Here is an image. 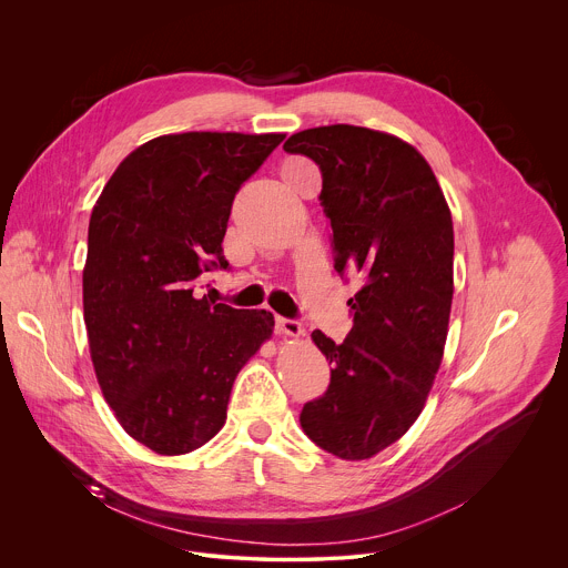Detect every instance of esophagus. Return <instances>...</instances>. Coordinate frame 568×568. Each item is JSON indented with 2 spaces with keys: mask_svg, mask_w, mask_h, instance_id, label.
<instances>
[{
  "mask_svg": "<svg viewBox=\"0 0 568 568\" xmlns=\"http://www.w3.org/2000/svg\"><path fill=\"white\" fill-rule=\"evenodd\" d=\"M276 333L285 335V337H298V335H303V326H301V321H296V318L276 316Z\"/></svg>",
  "mask_w": 568,
  "mask_h": 568,
  "instance_id": "1",
  "label": "esophagus"
}]
</instances>
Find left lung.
<instances>
[{
    "instance_id": "1",
    "label": "left lung",
    "mask_w": 568,
    "mask_h": 568,
    "mask_svg": "<svg viewBox=\"0 0 568 568\" xmlns=\"http://www.w3.org/2000/svg\"><path fill=\"white\" fill-rule=\"evenodd\" d=\"M283 150L318 166L335 270L362 276L348 337L335 344L312 333L333 368L328 390L303 404L301 427L328 454L364 460L407 434L440 366L454 294L452 213L425 156L393 134L323 125L292 134Z\"/></svg>"
}]
</instances>
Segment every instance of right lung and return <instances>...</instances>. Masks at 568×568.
<instances>
[{"label":"right lung","instance_id":"obj_1","mask_svg":"<svg viewBox=\"0 0 568 568\" xmlns=\"http://www.w3.org/2000/svg\"><path fill=\"white\" fill-rule=\"evenodd\" d=\"M285 134L184 132L130 152L88 233L83 307L90 353L121 427L156 454H189L226 420L240 368L272 337L267 310L197 298L229 270L233 197Z\"/></svg>","mask_w":568,"mask_h":568}]
</instances>
